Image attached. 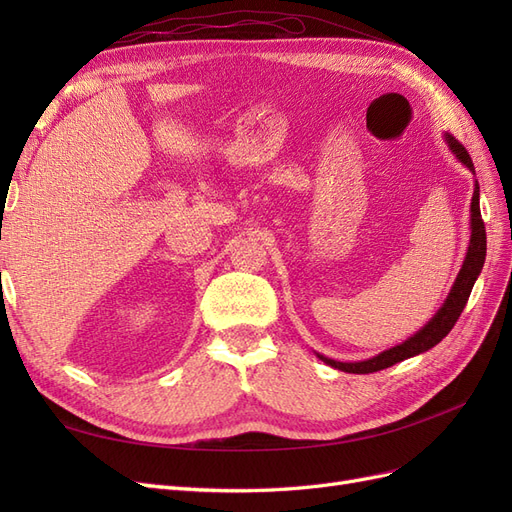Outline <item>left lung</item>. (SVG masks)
<instances>
[{"label":"left lung","instance_id":"obj_1","mask_svg":"<svg viewBox=\"0 0 512 512\" xmlns=\"http://www.w3.org/2000/svg\"><path fill=\"white\" fill-rule=\"evenodd\" d=\"M446 141L451 145V149L455 151V156L466 164L472 173H474V164L470 153L466 151L457 138H453L451 134H446ZM485 256H487V232H485V222L480 218V205H478V183H476V190L472 196V237H470V247H468V254L466 260H463V267L457 275V280L453 284V290L448 292V297L444 301V305L438 309V314L429 320V324L418 331L414 337H410L408 342L399 344L391 350H386L374 359L369 361H361V363H339L333 359H327V356H320L324 363H329L335 369H342L348 371V374H374V371L386 369L391 367L399 361L410 359L414 354H421L429 348H433L436 344H440L442 339L451 333V329L455 327V322L459 320L463 307H466L468 299H470V292L472 286L476 282V277L485 265Z\"/></svg>","mask_w":512,"mask_h":512}]
</instances>
